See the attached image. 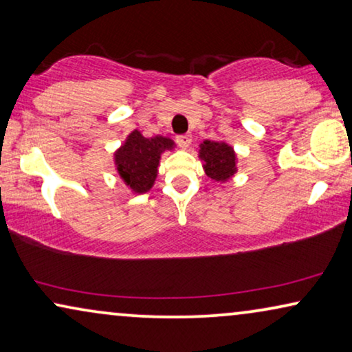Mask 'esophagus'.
Wrapping results in <instances>:
<instances>
[{
    "label": "esophagus",
    "instance_id": "1",
    "mask_svg": "<svg viewBox=\"0 0 352 352\" xmlns=\"http://www.w3.org/2000/svg\"><path fill=\"white\" fill-rule=\"evenodd\" d=\"M175 142H177V145L180 146V148H188V146H190V143H191V135H190V133H183V135H177L175 137Z\"/></svg>",
    "mask_w": 352,
    "mask_h": 352
}]
</instances>
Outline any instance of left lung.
<instances>
[{"mask_svg": "<svg viewBox=\"0 0 352 352\" xmlns=\"http://www.w3.org/2000/svg\"><path fill=\"white\" fill-rule=\"evenodd\" d=\"M201 160L206 174L215 182H225L236 172V155L223 142L206 140L201 143Z\"/></svg>", "mask_w": 352, "mask_h": 352, "instance_id": "8db88e82", "label": "left lung"}]
</instances>
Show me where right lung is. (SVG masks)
<instances>
[{
  "mask_svg": "<svg viewBox=\"0 0 352 352\" xmlns=\"http://www.w3.org/2000/svg\"><path fill=\"white\" fill-rule=\"evenodd\" d=\"M172 145L170 138H145L133 131L115 155L118 172L133 191L146 192L155 183L161 153L170 150Z\"/></svg>",
  "mask_w": 352,
  "mask_h": 352,
  "instance_id": "right-lung-1",
  "label": "right lung"
}]
</instances>
